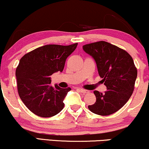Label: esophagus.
Masks as SVG:
<instances>
[{"instance_id": "34e87169", "label": "esophagus", "mask_w": 149, "mask_h": 149, "mask_svg": "<svg viewBox=\"0 0 149 149\" xmlns=\"http://www.w3.org/2000/svg\"><path fill=\"white\" fill-rule=\"evenodd\" d=\"M80 92L83 94H86V93H88L89 91H87V90H84V89H80Z\"/></svg>"}]
</instances>
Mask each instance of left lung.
<instances>
[{
	"mask_svg": "<svg viewBox=\"0 0 149 149\" xmlns=\"http://www.w3.org/2000/svg\"><path fill=\"white\" fill-rule=\"evenodd\" d=\"M83 49L95 59L107 88L103 94L94 91L96 102L88 106L89 110L103 116L115 113L125 105L134 91L137 70L133 58L124 49L104 41L86 44Z\"/></svg>",
	"mask_w": 149,
	"mask_h": 149,
	"instance_id": "8db88e82",
	"label": "left lung"
}]
</instances>
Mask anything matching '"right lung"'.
<instances>
[{"label": "right lung", "mask_w": 149, "mask_h": 149, "mask_svg": "<svg viewBox=\"0 0 149 149\" xmlns=\"http://www.w3.org/2000/svg\"><path fill=\"white\" fill-rule=\"evenodd\" d=\"M77 43L70 45H45L27 53L16 69L18 93L31 112L41 117L60 113L63 101L70 88L51 85L50 76L62 72L66 58L74 52Z\"/></svg>", "instance_id": "obj_1"}]
</instances>
